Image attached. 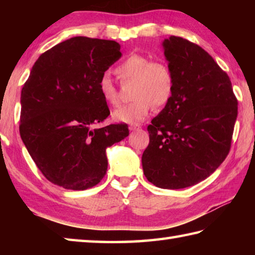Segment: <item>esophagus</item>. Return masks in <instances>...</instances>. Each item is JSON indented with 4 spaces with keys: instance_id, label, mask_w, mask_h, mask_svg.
Returning <instances> with one entry per match:
<instances>
[{
    "instance_id": "1",
    "label": "esophagus",
    "mask_w": 255,
    "mask_h": 255,
    "mask_svg": "<svg viewBox=\"0 0 255 255\" xmlns=\"http://www.w3.org/2000/svg\"><path fill=\"white\" fill-rule=\"evenodd\" d=\"M139 128H140L139 125H130V126H129V130L135 131V130H138Z\"/></svg>"
}]
</instances>
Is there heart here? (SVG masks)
Here are the masks:
<instances>
[{"label": "heart", "mask_w": 255, "mask_h": 255, "mask_svg": "<svg viewBox=\"0 0 255 255\" xmlns=\"http://www.w3.org/2000/svg\"><path fill=\"white\" fill-rule=\"evenodd\" d=\"M115 73L122 81L135 80L132 92L135 101L112 112V118L118 123L135 125L144 122L154 110L155 103L165 105L173 94L174 76L169 66L162 62H152L145 55L130 54L116 67ZM98 89L107 105H118V90L109 76L100 77Z\"/></svg>", "instance_id": "b5f03b06"}]
</instances>
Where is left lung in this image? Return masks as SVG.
<instances>
[{
  "label": "left lung",
  "instance_id": "1",
  "mask_svg": "<svg viewBox=\"0 0 255 255\" xmlns=\"http://www.w3.org/2000/svg\"><path fill=\"white\" fill-rule=\"evenodd\" d=\"M162 47L174 89L147 127L141 164L156 187L183 189L208 178L226 158L237 100L230 77L200 46L171 36Z\"/></svg>",
  "mask_w": 255,
  "mask_h": 255
}]
</instances>
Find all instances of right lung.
<instances>
[{"mask_svg":"<svg viewBox=\"0 0 255 255\" xmlns=\"http://www.w3.org/2000/svg\"><path fill=\"white\" fill-rule=\"evenodd\" d=\"M122 55L114 40L73 37L33 64L21 91L20 135L54 184L94 187L107 173V148L129 135L126 124L94 127L110 115L99 80Z\"/></svg>","mask_w":255,"mask_h":255,"instance_id":"right-lung-1","label":"right lung"}]
</instances>
